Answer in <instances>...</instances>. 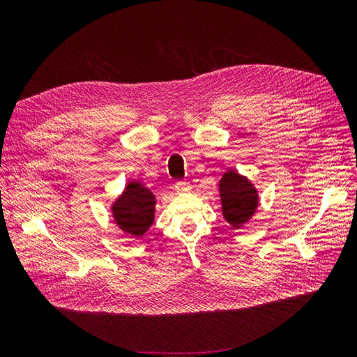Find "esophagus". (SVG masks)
<instances>
[{
    "label": "esophagus",
    "mask_w": 357,
    "mask_h": 357,
    "mask_svg": "<svg viewBox=\"0 0 357 357\" xmlns=\"http://www.w3.org/2000/svg\"><path fill=\"white\" fill-rule=\"evenodd\" d=\"M190 185L186 181H177L176 183V192L177 193H186V192H190Z\"/></svg>",
    "instance_id": "obj_1"
}]
</instances>
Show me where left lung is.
Wrapping results in <instances>:
<instances>
[{
    "label": "left lung",
    "instance_id": "left-lung-1",
    "mask_svg": "<svg viewBox=\"0 0 357 357\" xmlns=\"http://www.w3.org/2000/svg\"><path fill=\"white\" fill-rule=\"evenodd\" d=\"M219 192L223 218L234 229L241 228V225L250 220L257 208V190L250 180L240 176L236 171H228L219 183Z\"/></svg>",
    "mask_w": 357,
    "mask_h": 357
}]
</instances>
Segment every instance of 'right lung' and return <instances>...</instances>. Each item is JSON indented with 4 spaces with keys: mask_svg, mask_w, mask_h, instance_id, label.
Returning a JSON list of instances; mask_svg holds the SVG:
<instances>
[{
    "mask_svg": "<svg viewBox=\"0 0 357 357\" xmlns=\"http://www.w3.org/2000/svg\"><path fill=\"white\" fill-rule=\"evenodd\" d=\"M155 204V195L142 183H128L112 207L114 222L123 232L142 236L153 223Z\"/></svg>",
    "mask_w": 357,
    "mask_h": 357,
    "instance_id": "add662e5",
    "label": "right lung"
}]
</instances>
